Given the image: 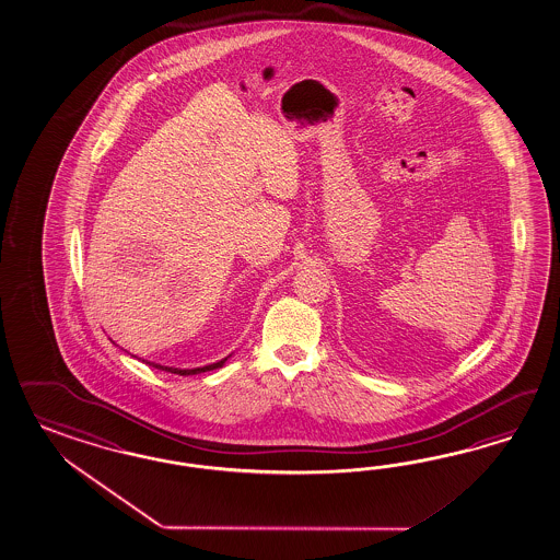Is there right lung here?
<instances>
[{"instance_id": "add662e5", "label": "right lung", "mask_w": 560, "mask_h": 560, "mask_svg": "<svg viewBox=\"0 0 560 560\" xmlns=\"http://www.w3.org/2000/svg\"><path fill=\"white\" fill-rule=\"evenodd\" d=\"M224 362H226V358L224 360H220V362H214V364H208V366H202V369H172V366H162V364H153L151 362V366H155V369L165 370V372H172V374H179V376H190V374H200V372H208V370H217L222 369L224 366Z\"/></svg>"}]
</instances>
